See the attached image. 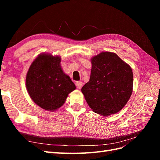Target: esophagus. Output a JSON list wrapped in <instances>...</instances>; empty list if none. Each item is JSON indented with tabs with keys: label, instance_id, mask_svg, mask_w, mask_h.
<instances>
[{
	"label": "esophagus",
	"instance_id": "esophagus-1",
	"mask_svg": "<svg viewBox=\"0 0 160 160\" xmlns=\"http://www.w3.org/2000/svg\"><path fill=\"white\" fill-rule=\"evenodd\" d=\"M75 85H76L77 89H81L82 87H83V82H82V81H77L75 83Z\"/></svg>",
	"mask_w": 160,
	"mask_h": 160
}]
</instances>
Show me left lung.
<instances>
[{
    "instance_id": "obj_1",
    "label": "left lung",
    "mask_w": 160,
    "mask_h": 160,
    "mask_svg": "<svg viewBox=\"0 0 160 160\" xmlns=\"http://www.w3.org/2000/svg\"><path fill=\"white\" fill-rule=\"evenodd\" d=\"M91 64L90 79L81 89L87 103L98 114L108 116L118 113L132 93V68L111 52L93 57Z\"/></svg>"
}]
</instances>
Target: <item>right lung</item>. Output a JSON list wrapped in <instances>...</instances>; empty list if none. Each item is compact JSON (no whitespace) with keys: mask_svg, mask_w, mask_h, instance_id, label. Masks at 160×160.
Instances as JSON below:
<instances>
[{"mask_svg":"<svg viewBox=\"0 0 160 160\" xmlns=\"http://www.w3.org/2000/svg\"><path fill=\"white\" fill-rule=\"evenodd\" d=\"M61 57L42 53L31 65L26 87L31 98L40 108L55 111L65 102L76 87L61 67Z\"/></svg>","mask_w":160,"mask_h":160,"instance_id":"obj_1","label":"right lung"}]
</instances>
